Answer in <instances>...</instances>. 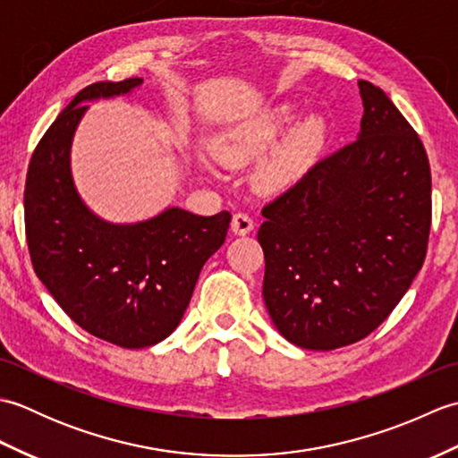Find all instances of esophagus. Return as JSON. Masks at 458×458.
<instances>
[{
    "mask_svg": "<svg viewBox=\"0 0 458 458\" xmlns=\"http://www.w3.org/2000/svg\"><path fill=\"white\" fill-rule=\"evenodd\" d=\"M251 230H254V220H251L250 214L236 212L234 216H232V232H234V234L246 236Z\"/></svg>",
    "mask_w": 458,
    "mask_h": 458,
    "instance_id": "esophagus-1",
    "label": "esophagus"
}]
</instances>
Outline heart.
<instances>
[{
	"label": "heart",
	"instance_id": "obj_1",
	"mask_svg": "<svg viewBox=\"0 0 458 458\" xmlns=\"http://www.w3.org/2000/svg\"><path fill=\"white\" fill-rule=\"evenodd\" d=\"M293 118L295 110L289 104H281L276 106V108L250 115V118L220 131L212 143V151L222 163L230 165V167H242V165L258 159ZM317 141L318 128L313 122L299 125V128L287 135L276 153L259 165L256 174L258 182L266 189L281 187V184L293 177L299 163L307 157Z\"/></svg>",
	"mask_w": 458,
	"mask_h": 458
}]
</instances>
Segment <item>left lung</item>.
I'll return each instance as SVG.
<instances>
[{"label":"left lung","instance_id":"1","mask_svg":"<svg viewBox=\"0 0 458 458\" xmlns=\"http://www.w3.org/2000/svg\"><path fill=\"white\" fill-rule=\"evenodd\" d=\"M358 86V140L261 208L267 313L307 350L374 333L420 274L429 242L431 169L420 135L382 89Z\"/></svg>","mask_w":458,"mask_h":458}]
</instances>
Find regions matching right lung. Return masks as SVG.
<instances>
[{
    "label": "right lung",
    "instance_id": "1",
    "mask_svg": "<svg viewBox=\"0 0 458 458\" xmlns=\"http://www.w3.org/2000/svg\"><path fill=\"white\" fill-rule=\"evenodd\" d=\"M141 79L94 82L58 114L29 161L25 236L37 277L86 333L122 348L167 338L184 315L202 266L230 226V212L197 216L167 208L138 224H110L81 200L71 143L86 100L128 94Z\"/></svg>",
    "mask_w": 458,
    "mask_h": 458
}]
</instances>
